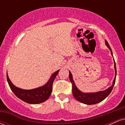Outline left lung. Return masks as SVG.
Listing matches in <instances>:
<instances>
[{
    "instance_id": "8db88e82",
    "label": "left lung",
    "mask_w": 125,
    "mask_h": 125,
    "mask_svg": "<svg viewBox=\"0 0 125 125\" xmlns=\"http://www.w3.org/2000/svg\"><path fill=\"white\" fill-rule=\"evenodd\" d=\"M105 44L107 48H109V49L110 50V53H111L112 56H113L112 51L111 48H110L109 44L106 40H105ZM113 62H114V68L115 71V78L113 81L112 85L109 87H108L107 89L102 90V91L97 92L85 93L81 91L76 86L73 79L72 74L71 72L69 71V76L70 81L72 83V94H73L74 98L77 101L86 104H89V105L94 104H98V103L104 100L110 94V92H111L112 90L113 89V86H114L115 83L116 77V64L114 59H113Z\"/></svg>"
}]
</instances>
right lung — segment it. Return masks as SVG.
Here are the masks:
<instances>
[{
  "mask_svg": "<svg viewBox=\"0 0 125 125\" xmlns=\"http://www.w3.org/2000/svg\"><path fill=\"white\" fill-rule=\"evenodd\" d=\"M60 69L53 73L49 80L42 86L33 89H23L16 87L9 78L7 72V81L11 90L18 98L29 104H39L44 102L50 97L52 91V85L54 79L58 75Z\"/></svg>",
  "mask_w": 125,
  "mask_h": 125,
  "instance_id": "1",
  "label": "right lung"
}]
</instances>
